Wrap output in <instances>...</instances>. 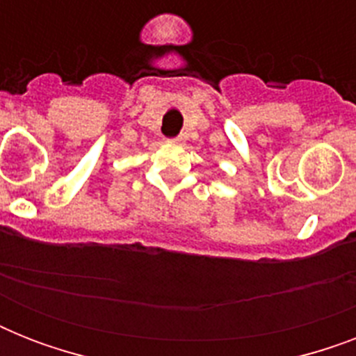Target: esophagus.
I'll list each match as a JSON object with an SVG mask.
<instances>
[{
	"instance_id": "1",
	"label": "esophagus",
	"mask_w": 356,
	"mask_h": 356,
	"mask_svg": "<svg viewBox=\"0 0 356 356\" xmlns=\"http://www.w3.org/2000/svg\"><path fill=\"white\" fill-rule=\"evenodd\" d=\"M170 142H172V144H181V142H183V138H181V136H177V138H172Z\"/></svg>"
}]
</instances>
